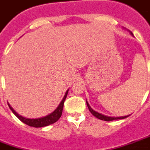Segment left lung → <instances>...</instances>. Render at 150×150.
<instances>
[{
    "label": "left lung",
    "mask_w": 150,
    "mask_h": 150,
    "mask_svg": "<svg viewBox=\"0 0 150 150\" xmlns=\"http://www.w3.org/2000/svg\"><path fill=\"white\" fill-rule=\"evenodd\" d=\"M130 32V31H129ZM130 33L132 34V36H133V34H132V32H130ZM86 105H87V107L89 108V111L92 113L94 116L97 117V118H99V119H100V120H104V121H107V122H109V121H113V120H118V119H124L126 117H129V115H127V116H123V117H109V116H105L104 114H101L100 112H96V111H95V110H93L92 108H91V106L88 104V102L86 100Z\"/></svg>",
    "instance_id": "8db88e82"
}]
</instances>
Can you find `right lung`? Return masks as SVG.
<instances>
[{
    "mask_svg": "<svg viewBox=\"0 0 150 150\" xmlns=\"http://www.w3.org/2000/svg\"><path fill=\"white\" fill-rule=\"evenodd\" d=\"M68 92H69V90L65 92L63 100L60 102V104L59 105L57 108L54 110L53 112H50V114L46 115V116L42 117H38V118H27V117H24L19 115L17 112H15V110L10 106V104H8V105H9V107H10L11 111L13 112L14 115L17 117L21 122H23V123L28 125L30 127H46V126H49L50 124H53V123L56 122L59 119V117L62 115L63 108H64V103L65 99L67 97Z\"/></svg>",
    "mask_w": 150,
    "mask_h": 150,
    "instance_id": "obj_1",
    "label": "right lung"
}]
</instances>
